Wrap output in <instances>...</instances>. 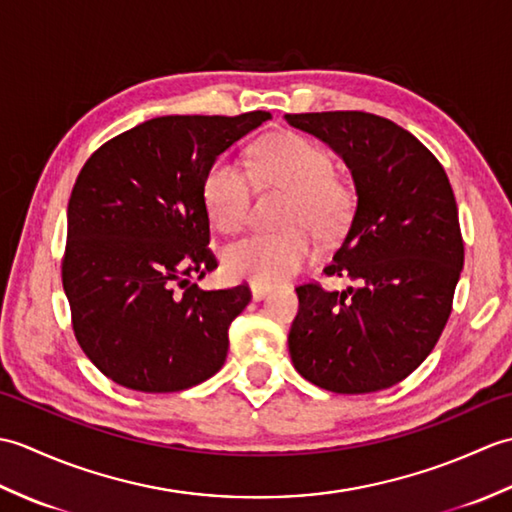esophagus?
<instances>
[{
    "label": "esophagus",
    "mask_w": 512,
    "mask_h": 512,
    "mask_svg": "<svg viewBox=\"0 0 512 512\" xmlns=\"http://www.w3.org/2000/svg\"><path fill=\"white\" fill-rule=\"evenodd\" d=\"M270 290H273L270 286H257V284H253V286H250V295H253L255 301H262Z\"/></svg>",
    "instance_id": "1"
}]
</instances>
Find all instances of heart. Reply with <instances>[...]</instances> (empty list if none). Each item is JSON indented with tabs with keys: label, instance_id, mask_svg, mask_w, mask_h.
I'll list each match as a JSON object with an SVG mask.
<instances>
[{
	"label": "heart",
	"instance_id": "b5f03b06",
	"mask_svg": "<svg viewBox=\"0 0 512 512\" xmlns=\"http://www.w3.org/2000/svg\"><path fill=\"white\" fill-rule=\"evenodd\" d=\"M255 176L292 193L284 233H257L224 250V268L233 279L275 286L297 275L314 255V239L339 237L352 220L350 189L332 176V160L321 147L297 134H277L253 154ZM253 178L231 158H217L202 182V200L215 228L237 233L246 224Z\"/></svg>",
	"mask_w": 512,
	"mask_h": 512
}]
</instances>
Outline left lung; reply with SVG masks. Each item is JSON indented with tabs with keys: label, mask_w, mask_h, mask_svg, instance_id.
Instances as JSON below:
<instances>
[{
	"label": "left lung",
	"mask_w": 512,
	"mask_h": 512,
	"mask_svg": "<svg viewBox=\"0 0 512 512\" xmlns=\"http://www.w3.org/2000/svg\"><path fill=\"white\" fill-rule=\"evenodd\" d=\"M350 169L356 209L325 275L297 288L288 334L297 372L334 394L400 383L436 347L464 266L458 204L436 156L407 129L367 112L286 114Z\"/></svg>",
	"instance_id": "left-lung-1"
}]
</instances>
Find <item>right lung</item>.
I'll use <instances>...</instances> for the list:
<instances>
[{
  "instance_id": "1",
  "label": "right lung",
  "mask_w": 512,
  "mask_h": 512,
  "mask_svg": "<svg viewBox=\"0 0 512 512\" xmlns=\"http://www.w3.org/2000/svg\"><path fill=\"white\" fill-rule=\"evenodd\" d=\"M270 118L158 116L85 162L61 266L81 350L114 383L169 394L222 369L246 286L202 290L215 257L202 182L217 156Z\"/></svg>"
}]
</instances>
